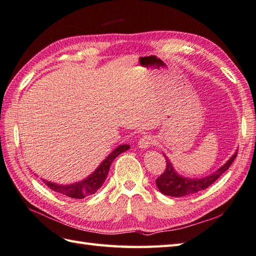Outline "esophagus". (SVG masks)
Masks as SVG:
<instances>
[{
  "mask_svg": "<svg viewBox=\"0 0 256 256\" xmlns=\"http://www.w3.org/2000/svg\"><path fill=\"white\" fill-rule=\"evenodd\" d=\"M156 144V139L151 134H146L138 141V146L140 149H148V148Z\"/></svg>",
  "mask_w": 256,
  "mask_h": 256,
  "instance_id": "34e87169",
  "label": "esophagus"
}]
</instances>
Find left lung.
Instances as JSON below:
<instances>
[{"label": "left lung", "instance_id": "left-lung-1", "mask_svg": "<svg viewBox=\"0 0 256 256\" xmlns=\"http://www.w3.org/2000/svg\"><path fill=\"white\" fill-rule=\"evenodd\" d=\"M236 154L238 152H236L234 154L226 161L224 166H221L212 175H208L206 178H188L178 175L173 168L172 163L170 162V160H168V158L166 156H164L166 160V168L156 180L158 188L162 194L172 197H183L206 190L207 187L214 183V182L230 168L232 162H234V158H236Z\"/></svg>", "mask_w": 256, "mask_h": 256}]
</instances>
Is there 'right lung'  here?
Returning a JSON list of instances; mask_svg holds the SVG:
<instances>
[{"instance_id": "add662e5", "label": "right lung", "mask_w": 256, "mask_h": 256, "mask_svg": "<svg viewBox=\"0 0 256 256\" xmlns=\"http://www.w3.org/2000/svg\"><path fill=\"white\" fill-rule=\"evenodd\" d=\"M128 149H130V146L128 144H122L117 146L116 149L100 163V166L88 176V178L78 182V183H74L71 185H58L56 183H52V182H48L44 180H42V182L50 190H52L56 192H60V194H64L71 198L82 200V198L92 195L94 192H98L100 187H102V185L104 184L112 161L115 160L120 153L127 151Z\"/></svg>"}]
</instances>
